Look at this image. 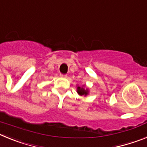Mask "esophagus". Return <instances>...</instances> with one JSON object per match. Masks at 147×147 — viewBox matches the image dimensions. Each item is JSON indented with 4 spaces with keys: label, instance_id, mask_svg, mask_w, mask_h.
Wrapping results in <instances>:
<instances>
[{
    "label": "esophagus",
    "instance_id": "esophagus-1",
    "mask_svg": "<svg viewBox=\"0 0 147 147\" xmlns=\"http://www.w3.org/2000/svg\"><path fill=\"white\" fill-rule=\"evenodd\" d=\"M60 77L66 78V77H67V75H66V74H60Z\"/></svg>",
    "mask_w": 147,
    "mask_h": 147
}]
</instances>
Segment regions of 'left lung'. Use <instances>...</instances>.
Instances as JSON below:
<instances>
[{"label":"left lung","mask_w":147,"mask_h":147,"mask_svg":"<svg viewBox=\"0 0 147 147\" xmlns=\"http://www.w3.org/2000/svg\"><path fill=\"white\" fill-rule=\"evenodd\" d=\"M76 91L77 93L81 96H85L86 97L90 93V90L88 88H85V85H82V86L80 85H77V88H76Z\"/></svg>","instance_id":"8db88e82"}]
</instances>
